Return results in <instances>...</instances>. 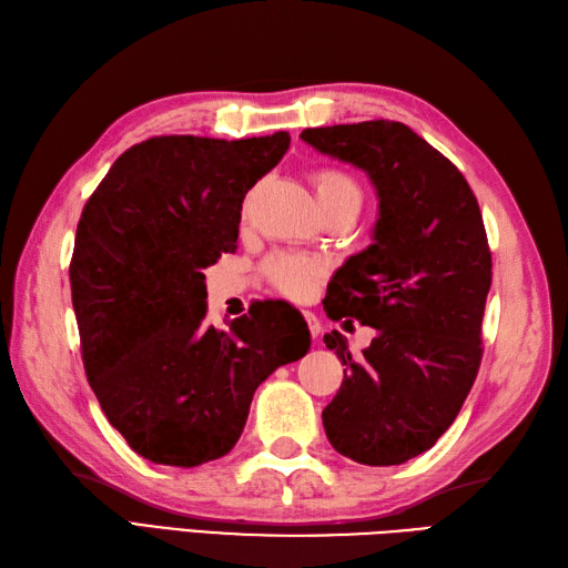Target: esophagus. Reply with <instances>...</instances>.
Returning a JSON list of instances; mask_svg holds the SVG:
<instances>
[{"mask_svg":"<svg viewBox=\"0 0 568 568\" xmlns=\"http://www.w3.org/2000/svg\"><path fill=\"white\" fill-rule=\"evenodd\" d=\"M302 316H304V322H307V326H310L312 338H318V333H322V324H318L316 314L314 312H302Z\"/></svg>","mask_w":568,"mask_h":568,"instance_id":"obj_1","label":"esophagus"}]
</instances>
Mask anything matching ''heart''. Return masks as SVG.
Returning a JSON list of instances; mask_svg holds the SVG:
<instances>
[{"instance_id":"1","label":"heart","mask_w":568,"mask_h":568,"mask_svg":"<svg viewBox=\"0 0 568 568\" xmlns=\"http://www.w3.org/2000/svg\"><path fill=\"white\" fill-rule=\"evenodd\" d=\"M312 189L318 201V209L326 217H353L365 203V189L351 172L338 168H318L310 174ZM264 275L271 287L278 293L304 300L314 293L318 281L326 275V264L322 258L302 254H275L264 264Z\"/></svg>"}]
</instances>
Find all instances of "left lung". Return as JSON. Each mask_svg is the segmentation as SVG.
<instances>
[{"instance_id":"1","label":"left lung","mask_w":568,"mask_h":568,"mask_svg":"<svg viewBox=\"0 0 568 568\" xmlns=\"http://www.w3.org/2000/svg\"><path fill=\"white\" fill-rule=\"evenodd\" d=\"M300 139L365 170L379 196L374 242L345 261L324 300L333 322L376 331L359 357L338 331L324 336L347 372L324 429L345 458L400 465L436 444L475 384L491 285L483 213L460 170L400 122L316 126Z\"/></svg>"}]
</instances>
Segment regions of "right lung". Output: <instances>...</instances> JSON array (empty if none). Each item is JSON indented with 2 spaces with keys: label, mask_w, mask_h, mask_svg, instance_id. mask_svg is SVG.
<instances>
[{
  "label": "right lung",
  "mask_w": 568,
  "mask_h": 568,
  "mask_svg": "<svg viewBox=\"0 0 568 568\" xmlns=\"http://www.w3.org/2000/svg\"><path fill=\"white\" fill-rule=\"evenodd\" d=\"M287 145V132L153 136L85 201L69 266L85 376L110 425L153 463L230 454L258 384L310 351L307 324L271 322V302L230 328L206 324L201 273L237 250L242 201Z\"/></svg>",
  "instance_id": "1"
}]
</instances>
